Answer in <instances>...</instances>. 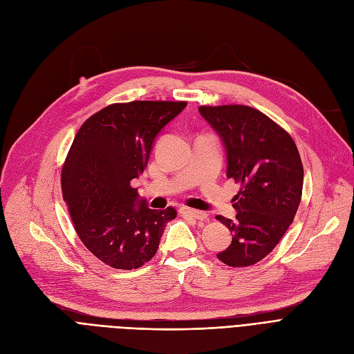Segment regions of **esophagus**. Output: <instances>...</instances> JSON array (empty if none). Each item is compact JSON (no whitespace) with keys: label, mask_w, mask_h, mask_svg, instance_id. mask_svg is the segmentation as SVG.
I'll return each instance as SVG.
<instances>
[{"label":"esophagus","mask_w":354,"mask_h":354,"mask_svg":"<svg viewBox=\"0 0 354 354\" xmlns=\"http://www.w3.org/2000/svg\"><path fill=\"white\" fill-rule=\"evenodd\" d=\"M179 213L182 216L192 217V218H197V220H204L207 217L205 212H198V210H194V208H188V207H180Z\"/></svg>","instance_id":"34e87169"}]
</instances>
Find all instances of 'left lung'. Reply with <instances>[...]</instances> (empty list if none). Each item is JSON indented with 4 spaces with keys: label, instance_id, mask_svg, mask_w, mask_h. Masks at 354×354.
Segmentation results:
<instances>
[{
    "label": "left lung",
    "instance_id": "obj_1",
    "mask_svg": "<svg viewBox=\"0 0 354 354\" xmlns=\"http://www.w3.org/2000/svg\"><path fill=\"white\" fill-rule=\"evenodd\" d=\"M198 111L223 142L227 178L242 185L233 198L236 220L216 217L232 233L217 258L229 267L254 266L292 225L302 197V160L293 138L263 112L243 104Z\"/></svg>",
    "mask_w": 354,
    "mask_h": 354
}]
</instances>
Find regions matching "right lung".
<instances>
[{"instance_id": "add662e5", "label": "right lung", "mask_w": 354, "mask_h": 354, "mask_svg": "<svg viewBox=\"0 0 354 354\" xmlns=\"http://www.w3.org/2000/svg\"><path fill=\"white\" fill-rule=\"evenodd\" d=\"M187 102L137 100L103 108L78 129L61 184L74 229L102 263L133 270L150 261L175 208L151 210L131 182L146 169L153 142Z\"/></svg>"}]
</instances>
